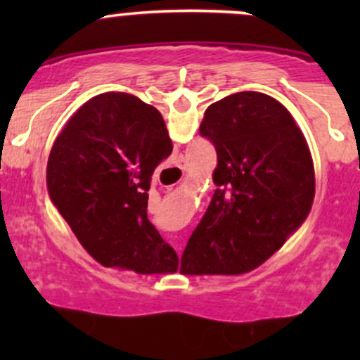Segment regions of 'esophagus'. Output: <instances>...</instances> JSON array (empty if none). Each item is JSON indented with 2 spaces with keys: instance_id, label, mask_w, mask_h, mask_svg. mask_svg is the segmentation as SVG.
I'll use <instances>...</instances> for the list:
<instances>
[{
  "instance_id": "esophagus-1",
  "label": "esophagus",
  "mask_w": 360,
  "mask_h": 360,
  "mask_svg": "<svg viewBox=\"0 0 360 360\" xmlns=\"http://www.w3.org/2000/svg\"><path fill=\"white\" fill-rule=\"evenodd\" d=\"M172 169H176L177 172L183 174V170H184V160H183V157H177V160H176V165H174Z\"/></svg>"
}]
</instances>
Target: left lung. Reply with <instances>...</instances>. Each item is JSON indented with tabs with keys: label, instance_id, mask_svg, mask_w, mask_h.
I'll return each mask as SVG.
<instances>
[{
	"label": "left lung",
	"instance_id": "1",
	"mask_svg": "<svg viewBox=\"0 0 360 360\" xmlns=\"http://www.w3.org/2000/svg\"><path fill=\"white\" fill-rule=\"evenodd\" d=\"M200 136L216 148V191L183 250L179 271L245 274L281 249L310 212V150L291 112L261 92L210 104Z\"/></svg>",
	"mask_w": 360,
	"mask_h": 360
}]
</instances>
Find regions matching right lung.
Returning a JSON list of instances; mask_svg holds the SVG:
<instances>
[{
  "label": "right lung",
  "instance_id": "obj_1",
  "mask_svg": "<svg viewBox=\"0 0 360 360\" xmlns=\"http://www.w3.org/2000/svg\"><path fill=\"white\" fill-rule=\"evenodd\" d=\"M170 153L157 108L123 92L86 101L57 136L46 165L50 198L104 266L177 270L176 250L148 219L151 176Z\"/></svg>",
  "mask_w": 360,
  "mask_h": 360
}]
</instances>
